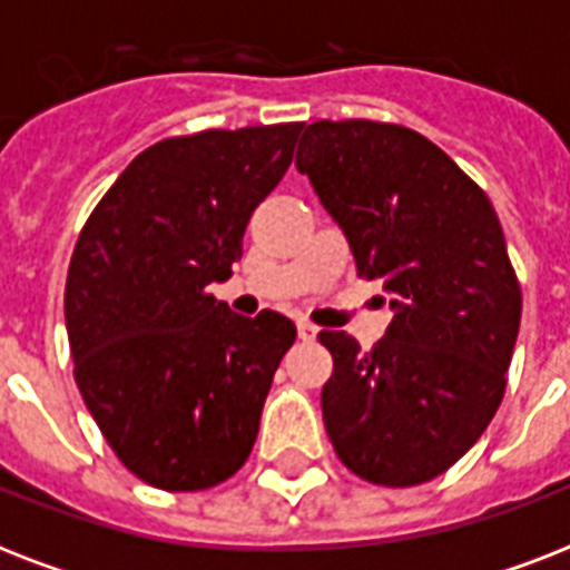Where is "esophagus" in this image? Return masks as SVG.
I'll return each mask as SVG.
<instances>
[{
    "label": "esophagus",
    "instance_id": "esophagus-1",
    "mask_svg": "<svg viewBox=\"0 0 570 570\" xmlns=\"http://www.w3.org/2000/svg\"><path fill=\"white\" fill-rule=\"evenodd\" d=\"M316 334H320V328H316V325H311V322H307V320H298V337H302V340H313V337H316Z\"/></svg>",
    "mask_w": 570,
    "mask_h": 570
}]
</instances>
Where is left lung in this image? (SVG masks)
Masks as SVG:
<instances>
[{
    "label": "left lung",
    "instance_id": "1",
    "mask_svg": "<svg viewBox=\"0 0 570 570\" xmlns=\"http://www.w3.org/2000/svg\"><path fill=\"white\" fill-rule=\"evenodd\" d=\"M295 168L343 227L357 275L381 281L393 322L370 352L322 331L334 373L322 416L334 452L373 485L450 470L503 402L521 284L488 195L414 129L316 120Z\"/></svg>",
    "mask_w": 570,
    "mask_h": 570
}]
</instances>
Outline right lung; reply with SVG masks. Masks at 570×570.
<instances>
[{
    "instance_id": "add662e5",
    "label": "right lung",
    "mask_w": 570,
    "mask_h": 570,
    "mask_svg": "<svg viewBox=\"0 0 570 570\" xmlns=\"http://www.w3.org/2000/svg\"><path fill=\"white\" fill-rule=\"evenodd\" d=\"M302 127L165 138L127 165L76 239L65 286L76 384L147 485L204 491L254 450L295 325L275 311L239 316L206 286L233 275Z\"/></svg>"
}]
</instances>
